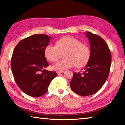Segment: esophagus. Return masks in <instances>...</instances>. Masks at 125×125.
<instances>
[{
  "label": "esophagus",
  "instance_id": "1",
  "mask_svg": "<svg viewBox=\"0 0 125 125\" xmlns=\"http://www.w3.org/2000/svg\"><path fill=\"white\" fill-rule=\"evenodd\" d=\"M63 72H64V71H57L56 72H57V73L58 74H60L61 73H63Z\"/></svg>",
  "mask_w": 125,
  "mask_h": 125
}]
</instances>
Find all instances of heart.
<instances>
[{"label": "heart", "mask_w": 125, "mask_h": 125, "mask_svg": "<svg viewBox=\"0 0 125 125\" xmlns=\"http://www.w3.org/2000/svg\"><path fill=\"white\" fill-rule=\"evenodd\" d=\"M64 52V60L58 61L53 65L55 70H62L74 65L77 67L84 66L90 57L89 47L72 36L59 39L56 42V46L48 44L44 51L46 58L51 62L56 61L60 58L61 53Z\"/></svg>", "instance_id": "1"}]
</instances>
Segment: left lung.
<instances>
[{"instance_id":"obj_1","label":"left lung","mask_w":125,"mask_h":125,"mask_svg":"<svg viewBox=\"0 0 125 125\" xmlns=\"http://www.w3.org/2000/svg\"><path fill=\"white\" fill-rule=\"evenodd\" d=\"M86 36L90 45V57L82 73H74L70 82L74 92L81 96L96 93L106 81L111 64L109 46L99 36L87 31Z\"/></svg>"}]
</instances>
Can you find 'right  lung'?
I'll return each mask as SVG.
<instances>
[{"label":"right lung","mask_w":125,"mask_h":125,"mask_svg":"<svg viewBox=\"0 0 125 125\" xmlns=\"http://www.w3.org/2000/svg\"><path fill=\"white\" fill-rule=\"evenodd\" d=\"M51 37L36 34L22 40L12 53L11 67L18 86L25 94L41 96L47 92L48 86L57 75L56 72L45 69L50 65L45 56V48Z\"/></svg>","instance_id":"right-lung-1"}]
</instances>
